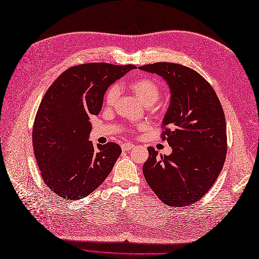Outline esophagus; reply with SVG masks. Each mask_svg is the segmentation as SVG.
Here are the masks:
<instances>
[{"label": "esophagus", "instance_id": "1", "mask_svg": "<svg viewBox=\"0 0 259 259\" xmlns=\"http://www.w3.org/2000/svg\"><path fill=\"white\" fill-rule=\"evenodd\" d=\"M134 147H135V145L132 144V143H123L121 145L122 151H130V150H133Z\"/></svg>", "mask_w": 259, "mask_h": 259}]
</instances>
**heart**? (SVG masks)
I'll list each match as a JSON object with an SVG mask.
<instances>
[{"instance_id":"1","label":"heart","mask_w":259,"mask_h":259,"mask_svg":"<svg viewBox=\"0 0 259 259\" xmlns=\"http://www.w3.org/2000/svg\"><path fill=\"white\" fill-rule=\"evenodd\" d=\"M131 90L135 93L141 102L145 105L150 106L153 105L160 96V88L158 83L152 78H141L138 80H135L130 85ZM120 95V88L115 84L110 86L108 91L105 94L104 102L107 106H112L117 101L118 97Z\"/></svg>"}]
</instances>
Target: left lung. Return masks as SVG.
Returning <instances> with one entry per match:
<instances>
[{
  "mask_svg": "<svg viewBox=\"0 0 259 259\" xmlns=\"http://www.w3.org/2000/svg\"><path fill=\"white\" fill-rule=\"evenodd\" d=\"M166 81L170 101L161 137L171 147L158 156L149 146L143 175L167 206H186L201 199L223 169L227 155V127L223 106L211 86L194 69L158 62L139 67Z\"/></svg>",
  "mask_w": 259,
  "mask_h": 259,
  "instance_id": "left-lung-1",
  "label": "left lung"
}]
</instances>
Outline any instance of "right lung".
Here are the masks:
<instances>
[{"instance_id":"add662e5","label":"right lung","mask_w":259,"mask_h":259,"mask_svg":"<svg viewBox=\"0 0 259 259\" xmlns=\"http://www.w3.org/2000/svg\"><path fill=\"white\" fill-rule=\"evenodd\" d=\"M135 65L86 63L72 66L45 93L32 128L36 163L46 186L66 200L93 193L112 171L121 154L114 142L89 140L90 117L100 113L108 86Z\"/></svg>"}]
</instances>
